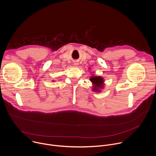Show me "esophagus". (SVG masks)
I'll use <instances>...</instances> for the list:
<instances>
[{
    "instance_id": "obj_1",
    "label": "esophagus",
    "mask_w": 156,
    "mask_h": 156,
    "mask_svg": "<svg viewBox=\"0 0 156 156\" xmlns=\"http://www.w3.org/2000/svg\"><path fill=\"white\" fill-rule=\"evenodd\" d=\"M73 64H74V66H78V64H79V63H78V62H75Z\"/></svg>"
}]
</instances>
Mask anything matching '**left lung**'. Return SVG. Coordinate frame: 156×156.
<instances>
[{
	"label": "left lung",
	"instance_id": "8db88e82",
	"mask_svg": "<svg viewBox=\"0 0 156 156\" xmlns=\"http://www.w3.org/2000/svg\"><path fill=\"white\" fill-rule=\"evenodd\" d=\"M90 81L93 83L92 90L100 92L101 89L104 87V80L100 76H92Z\"/></svg>",
	"mask_w": 156,
	"mask_h": 156
}]
</instances>
